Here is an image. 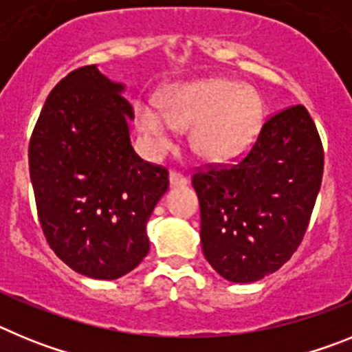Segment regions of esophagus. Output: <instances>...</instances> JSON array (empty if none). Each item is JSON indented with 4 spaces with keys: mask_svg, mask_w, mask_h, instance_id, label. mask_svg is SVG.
I'll use <instances>...</instances> for the list:
<instances>
[{
    "mask_svg": "<svg viewBox=\"0 0 352 352\" xmlns=\"http://www.w3.org/2000/svg\"><path fill=\"white\" fill-rule=\"evenodd\" d=\"M169 183L170 186H185L186 183H188V179H186V176H183L182 173H178V170H170Z\"/></svg>",
    "mask_w": 352,
    "mask_h": 352,
    "instance_id": "1",
    "label": "esophagus"
}]
</instances>
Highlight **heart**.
<instances>
[{
	"mask_svg": "<svg viewBox=\"0 0 352 352\" xmlns=\"http://www.w3.org/2000/svg\"><path fill=\"white\" fill-rule=\"evenodd\" d=\"M263 100L256 89L231 79H203L169 89L157 100H138L133 116L153 151L173 142L176 129L190 130V146L206 160L239 153L259 130Z\"/></svg>",
	"mask_w": 352,
	"mask_h": 352,
	"instance_id": "obj_1",
	"label": "heart"
}]
</instances>
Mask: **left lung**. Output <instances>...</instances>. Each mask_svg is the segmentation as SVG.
Segmentation results:
<instances>
[{
	"mask_svg": "<svg viewBox=\"0 0 352 352\" xmlns=\"http://www.w3.org/2000/svg\"><path fill=\"white\" fill-rule=\"evenodd\" d=\"M324 170V149L303 105L264 121L231 166L195 169L204 257L226 280L248 284L287 263L303 241Z\"/></svg>",
	"mask_w": 352,
	"mask_h": 352,
	"instance_id": "8db88e82",
	"label": "left lung"
}]
</instances>
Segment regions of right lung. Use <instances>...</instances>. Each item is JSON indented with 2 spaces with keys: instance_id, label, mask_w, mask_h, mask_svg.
<instances>
[{
  "instance_id": "1",
  "label": "right lung",
  "mask_w": 352,
  "mask_h": 352,
  "mask_svg": "<svg viewBox=\"0 0 352 352\" xmlns=\"http://www.w3.org/2000/svg\"><path fill=\"white\" fill-rule=\"evenodd\" d=\"M123 84L95 65L70 72L43 104L28 148L36 213L49 247L74 272L114 280L146 257V222L169 170L133 151Z\"/></svg>"
}]
</instances>
